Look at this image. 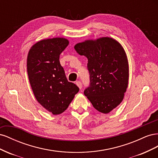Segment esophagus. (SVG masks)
<instances>
[{
	"instance_id": "obj_1",
	"label": "esophagus",
	"mask_w": 158,
	"mask_h": 158,
	"mask_svg": "<svg viewBox=\"0 0 158 158\" xmlns=\"http://www.w3.org/2000/svg\"><path fill=\"white\" fill-rule=\"evenodd\" d=\"M76 84L78 85V87L81 89H82V82H80V81H77V82H76Z\"/></svg>"
}]
</instances>
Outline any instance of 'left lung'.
<instances>
[{
    "mask_svg": "<svg viewBox=\"0 0 158 158\" xmlns=\"http://www.w3.org/2000/svg\"><path fill=\"white\" fill-rule=\"evenodd\" d=\"M88 58L89 85L84 95L98 111L107 114L120 104L128 83V63L122 45L111 37L86 40L74 46Z\"/></svg>",
    "mask_w": 158,
    "mask_h": 158,
    "instance_id": "obj_1",
    "label": "left lung"
}]
</instances>
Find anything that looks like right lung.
I'll list each match as a JSON object with an SVG mask.
<instances>
[{
	"mask_svg": "<svg viewBox=\"0 0 158 158\" xmlns=\"http://www.w3.org/2000/svg\"><path fill=\"white\" fill-rule=\"evenodd\" d=\"M69 44L63 37L44 40L33 45L27 58V72L33 94L41 106L52 114L63 113L78 92L70 82L59 56Z\"/></svg>",
	"mask_w": 158,
	"mask_h": 158,
	"instance_id": "right-lung-1",
	"label": "right lung"
}]
</instances>
